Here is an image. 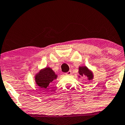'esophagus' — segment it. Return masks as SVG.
<instances>
[{
  "mask_svg": "<svg viewBox=\"0 0 125 125\" xmlns=\"http://www.w3.org/2000/svg\"><path fill=\"white\" fill-rule=\"evenodd\" d=\"M72 71H69L68 72H67L66 73H65V74L66 75H72Z\"/></svg>",
  "mask_w": 125,
  "mask_h": 125,
  "instance_id": "1",
  "label": "esophagus"
}]
</instances>
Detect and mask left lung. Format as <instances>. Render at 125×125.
<instances>
[{"instance_id":"8db88e82","label":"left lung","mask_w":125,"mask_h":125,"mask_svg":"<svg viewBox=\"0 0 125 125\" xmlns=\"http://www.w3.org/2000/svg\"><path fill=\"white\" fill-rule=\"evenodd\" d=\"M78 77L80 78L82 76H87L88 80H92L94 78V74L93 72L86 66H82L79 67Z\"/></svg>"}]
</instances>
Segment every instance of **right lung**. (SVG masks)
Masks as SVG:
<instances>
[{
	"label": "right lung",
	"instance_id": "obj_1",
	"mask_svg": "<svg viewBox=\"0 0 125 125\" xmlns=\"http://www.w3.org/2000/svg\"><path fill=\"white\" fill-rule=\"evenodd\" d=\"M57 75L50 67H46L40 70L34 76L36 84L41 89H47L50 84L56 79Z\"/></svg>",
	"mask_w": 125,
	"mask_h": 125
}]
</instances>
